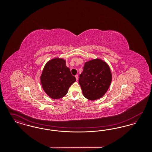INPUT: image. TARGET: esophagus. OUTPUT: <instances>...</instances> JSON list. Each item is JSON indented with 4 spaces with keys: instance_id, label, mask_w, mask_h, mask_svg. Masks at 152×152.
<instances>
[{
    "instance_id": "obj_1",
    "label": "esophagus",
    "mask_w": 152,
    "mask_h": 152,
    "mask_svg": "<svg viewBox=\"0 0 152 152\" xmlns=\"http://www.w3.org/2000/svg\"><path fill=\"white\" fill-rule=\"evenodd\" d=\"M75 77H76V80L77 81V80H78V78H79V76H78V75H76L75 76Z\"/></svg>"
}]
</instances>
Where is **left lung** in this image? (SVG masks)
I'll list each match as a JSON object with an SVG mask.
<instances>
[{
	"label": "left lung",
	"instance_id": "8db88e82",
	"mask_svg": "<svg viewBox=\"0 0 152 152\" xmlns=\"http://www.w3.org/2000/svg\"><path fill=\"white\" fill-rule=\"evenodd\" d=\"M112 79L108 64L97 58L85 63L79 83L84 96L88 100H96L106 94Z\"/></svg>",
	"mask_w": 152,
	"mask_h": 152
}]
</instances>
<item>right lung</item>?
<instances>
[{
  "mask_svg": "<svg viewBox=\"0 0 152 152\" xmlns=\"http://www.w3.org/2000/svg\"><path fill=\"white\" fill-rule=\"evenodd\" d=\"M76 81L70 69L65 64V60L55 58L44 65L40 75V83L44 91L53 99L65 96L69 88Z\"/></svg>",
  "mask_w": 152,
  "mask_h": 152,
  "instance_id": "obj_1",
  "label": "right lung"
}]
</instances>
